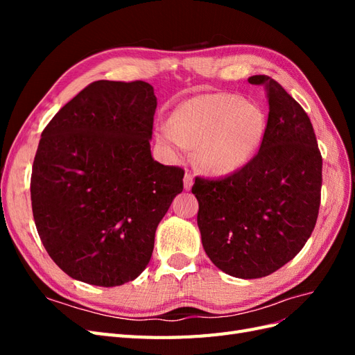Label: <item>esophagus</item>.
<instances>
[{"instance_id": "34e87169", "label": "esophagus", "mask_w": 355, "mask_h": 355, "mask_svg": "<svg viewBox=\"0 0 355 355\" xmlns=\"http://www.w3.org/2000/svg\"><path fill=\"white\" fill-rule=\"evenodd\" d=\"M192 185H194V180H192V176L189 173H187L185 178H184V189L191 191Z\"/></svg>"}]
</instances>
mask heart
Returning <instances> with one entry per match:
<instances>
[{"label":"heart","instance_id":"heart-1","mask_svg":"<svg viewBox=\"0 0 355 355\" xmlns=\"http://www.w3.org/2000/svg\"><path fill=\"white\" fill-rule=\"evenodd\" d=\"M266 116L237 94L207 93L185 101L171 121L158 125L157 137L167 154L184 158L196 148L198 166L213 176H231L259 151Z\"/></svg>","mask_w":355,"mask_h":355}]
</instances>
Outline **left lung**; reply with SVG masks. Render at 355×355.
<instances>
[{"label": "left lung", "instance_id": "obj_1", "mask_svg": "<svg viewBox=\"0 0 355 355\" xmlns=\"http://www.w3.org/2000/svg\"><path fill=\"white\" fill-rule=\"evenodd\" d=\"M265 87L266 133L257 155L223 179L197 178V223L204 252L225 274L261 278L302 250L313 232L323 159L306 112L280 84L253 75Z\"/></svg>", "mask_w": 355, "mask_h": 355}]
</instances>
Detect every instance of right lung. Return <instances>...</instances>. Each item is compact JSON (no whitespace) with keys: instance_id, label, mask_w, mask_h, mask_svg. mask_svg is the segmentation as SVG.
Segmentation results:
<instances>
[{"instance_id":"right-lung-1","label":"right lung","mask_w":355,"mask_h":355,"mask_svg":"<svg viewBox=\"0 0 355 355\" xmlns=\"http://www.w3.org/2000/svg\"><path fill=\"white\" fill-rule=\"evenodd\" d=\"M154 87L94 81L44 128L31 176L35 227L75 280L114 287L148 266L184 170L153 158Z\"/></svg>"}]
</instances>
